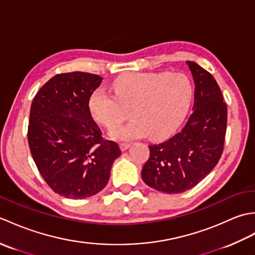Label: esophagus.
<instances>
[{"instance_id": "esophagus-1", "label": "esophagus", "mask_w": 255, "mask_h": 255, "mask_svg": "<svg viewBox=\"0 0 255 255\" xmlns=\"http://www.w3.org/2000/svg\"><path fill=\"white\" fill-rule=\"evenodd\" d=\"M130 145H131V143H129V142H122V143H119V147H121V149H122L123 151L127 150L129 147H130Z\"/></svg>"}]
</instances>
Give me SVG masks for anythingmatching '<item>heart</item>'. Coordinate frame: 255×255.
I'll list each match as a JSON object with an SVG mask.
<instances>
[{
    "mask_svg": "<svg viewBox=\"0 0 255 255\" xmlns=\"http://www.w3.org/2000/svg\"><path fill=\"white\" fill-rule=\"evenodd\" d=\"M114 95L97 89L89 99L92 117L112 128L129 116L133 119L112 129L111 136L129 140L145 136L160 140L171 136L183 123L191 106L193 86L182 73L124 74L113 81Z\"/></svg>",
    "mask_w": 255,
    "mask_h": 255,
    "instance_id": "b5f03b06",
    "label": "heart"
}]
</instances>
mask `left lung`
<instances>
[{
  "mask_svg": "<svg viewBox=\"0 0 255 255\" xmlns=\"http://www.w3.org/2000/svg\"><path fill=\"white\" fill-rule=\"evenodd\" d=\"M194 83V106L185 126L166 141L149 145L141 176L148 186L166 194L191 189L207 176L223 154L227 105L216 80L197 63L186 61Z\"/></svg>",
  "mask_w": 255,
  "mask_h": 255,
  "instance_id": "8db88e82",
  "label": "left lung"
}]
</instances>
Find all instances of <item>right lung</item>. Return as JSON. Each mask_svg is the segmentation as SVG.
Here are the masks:
<instances>
[{
	"mask_svg": "<svg viewBox=\"0 0 255 255\" xmlns=\"http://www.w3.org/2000/svg\"><path fill=\"white\" fill-rule=\"evenodd\" d=\"M102 80L86 72L57 74L31 103L27 136L32 159L49 187L66 198L101 192L122 153L116 142L103 139L89 110Z\"/></svg>",
	"mask_w": 255,
	"mask_h": 255,
	"instance_id": "right-lung-1",
	"label": "right lung"
}]
</instances>
